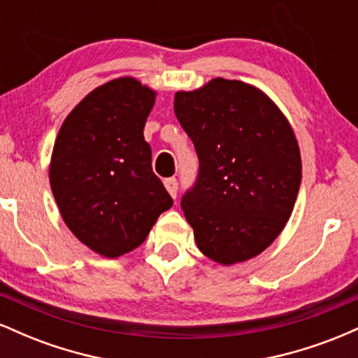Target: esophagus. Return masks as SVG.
Listing matches in <instances>:
<instances>
[{"instance_id":"1","label":"esophagus","mask_w":358,"mask_h":358,"mask_svg":"<svg viewBox=\"0 0 358 358\" xmlns=\"http://www.w3.org/2000/svg\"><path fill=\"white\" fill-rule=\"evenodd\" d=\"M165 187H166L168 193H170L173 199H176V192H178V182H176V178H166Z\"/></svg>"}]
</instances>
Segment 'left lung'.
I'll use <instances>...</instances> for the list:
<instances>
[{
  "instance_id": "8db88e82",
  "label": "left lung",
  "mask_w": 358,
  "mask_h": 358,
  "mask_svg": "<svg viewBox=\"0 0 358 358\" xmlns=\"http://www.w3.org/2000/svg\"><path fill=\"white\" fill-rule=\"evenodd\" d=\"M175 114L200 163L182 199L196 245L224 266L256 257L296 202L301 155L293 127L262 90L222 77L176 92Z\"/></svg>"
}]
</instances>
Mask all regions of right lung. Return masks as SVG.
Returning <instances> with one entry per match:
<instances>
[{
  "label": "right lung",
  "mask_w": 358,
  "mask_h": 358,
  "mask_svg": "<svg viewBox=\"0 0 358 358\" xmlns=\"http://www.w3.org/2000/svg\"><path fill=\"white\" fill-rule=\"evenodd\" d=\"M155 97L133 77L106 82L72 109L53 145L50 187L62 219L104 257L141 245L173 205L143 136Z\"/></svg>",
  "instance_id": "1"
}]
</instances>
